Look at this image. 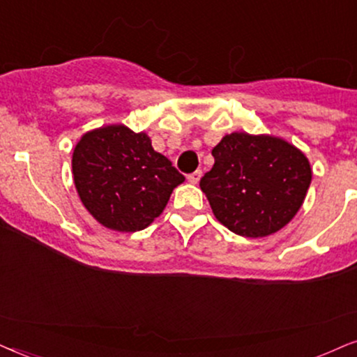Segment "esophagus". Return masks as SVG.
I'll list each match as a JSON object with an SVG mask.
<instances>
[{"label":"esophagus","mask_w":357,"mask_h":357,"mask_svg":"<svg viewBox=\"0 0 357 357\" xmlns=\"http://www.w3.org/2000/svg\"><path fill=\"white\" fill-rule=\"evenodd\" d=\"M201 176H202L201 171H194V173H191V174L188 176V181L191 183V184H197V183H199Z\"/></svg>","instance_id":"obj_1"}]
</instances>
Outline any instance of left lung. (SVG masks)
I'll return each instance as SVG.
<instances>
[{
  "instance_id": "left-lung-1",
  "label": "left lung",
  "mask_w": 357,
  "mask_h": 357,
  "mask_svg": "<svg viewBox=\"0 0 357 357\" xmlns=\"http://www.w3.org/2000/svg\"><path fill=\"white\" fill-rule=\"evenodd\" d=\"M212 156L199 186L215 219L237 236H272L303 206L313 173L305 153L287 139L234 132Z\"/></svg>"
}]
</instances>
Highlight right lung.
<instances>
[{"label":"right lung","instance_id":"1","mask_svg":"<svg viewBox=\"0 0 357 357\" xmlns=\"http://www.w3.org/2000/svg\"><path fill=\"white\" fill-rule=\"evenodd\" d=\"M77 194L93 219L116 232L143 231L184 181L145 132L105 125L84 133L72 153Z\"/></svg>","mask_w":357,"mask_h":357}]
</instances>
